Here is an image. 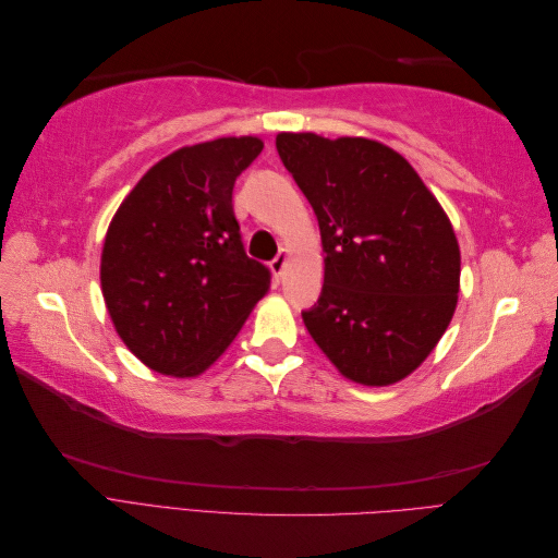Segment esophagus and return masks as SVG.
I'll return each mask as SVG.
<instances>
[{
    "label": "esophagus",
    "mask_w": 558,
    "mask_h": 558,
    "mask_svg": "<svg viewBox=\"0 0 558 558\" xmlns=\"http://www.w3.org/2000/svg\"><path fill=\"white\" fill-rule=\"evenodd\" d=\"M286 263H289V251L281 248V251L277 253V258H275L272 263H269V267H272V272H275V277H277V279L283 275Z\"/></svg>",
    "instance_id": "1"
}]
</instances>
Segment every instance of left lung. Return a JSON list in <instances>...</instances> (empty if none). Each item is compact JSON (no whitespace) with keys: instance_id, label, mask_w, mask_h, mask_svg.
Returning a JSON list of instances; mask_svg holds the SVG:
<instances>
[{"instance_id":"1","label":"left lung","mask_w":558,"mask_h":558,"mask_svg":"<svg viewBox=\"0 0 558 558\" xmlns=\"http://www.w3.org/2000/svg\"><path fill=\"white\" fill-rule=\"evenodd\" d=\"M277 150L318 218L326 275L302 312L340 373L386 386L416 369L456 310L461 253L447 214L393 148L281 132Z\"/></svg>"}]
</instances>
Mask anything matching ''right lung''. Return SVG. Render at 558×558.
<instances>
[{
    "instance_id": "1",
    "label": "right lung",
    "mask_w": 558,
    "mask_h": 558,
    "mask_svg": "<svg viewBox=\"0 0 558 558\" xmlns=\"http://www.w3.org/2000/svg\"><path fill=\"white\" fill-rule=\"evenodd\" d=\"M256 137L185 146L142 177L102 248V293L128 349L150 369L193 377L209 367L267 293L272 272L246 256L232 209Z\"/></svg>"
}]
</instances>
